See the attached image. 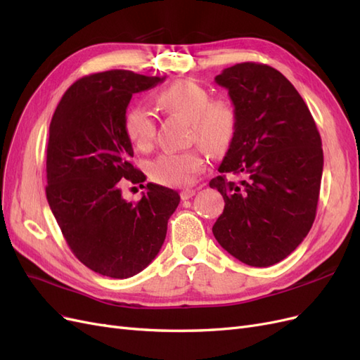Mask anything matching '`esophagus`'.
Masks as SVG:
<instances>
[{
    "instance_id": "esophagus-1",
    "label": "esophagus",
    "mask_w": 360,
    "mask_h": 360,
    "mask_svg": "<svg viewBox=\"0 0 360 360\" xmlns=\"http://www.w3.org/2000/svg\"><path fill=\"white\" fill-rule=\"evenodd\" d=\"M195 193H197V191H195V189H183L180 192V197H181V200H189V198L193 197Z\"/></svg>"
}]
</instances>
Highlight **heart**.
Returning <instances> with one entry per match:
<instances>
[{"label": "heart", "instance_id": "1", "mask_svg": "<svg viewBox=\"0 0 360 360\" xmlns=\"http://www.w3.org/2000/svg\"><path fill=\"white\" fill-rule=\"evenodd\" d=\"M156 103L169 112L189 118V139H198L210 153H221L231 144L237 129V114L225 101H210V93L192 81H177L156 94ZM126 135L138 150L155 143V117L143 106H134L124 117ZM200 148L165 151L150 163V176L165 186H186L204 168Z\"/></svg>", "mask_w": 360, "mask_h": 360}]
</instances>
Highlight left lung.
I'll return each instance as SVG.
<instances>
[{
    "mask_svg": "<svg viewBox=\"0 0 360 360\" xmlns=\"http://www.w3.org/2000/svg\"><path fill=\"white\" fill-rule=\"evenodd\" d=\"M225 86L237 129L210 188L225 201L216 240L242 263L269 267L309 233L323 174L321 138L292 84L276 69L240 63L214 78ZM226 173L243 177L240 184Z\"/></svg>",
    "mask_w": 360,
    "mask_h": 360,
    "instance_id": "left-lung-1",
    "label": "left lung"
}]
</instances>
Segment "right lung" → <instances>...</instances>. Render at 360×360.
I'll return each mask as SVG.
<instances>
[{
  "mask_svg": "<svg viewBox=\"0 0 360 360\" xmlns=\"http://www.w3.org/2000/svg\"><path fill=\"white\" fill-rule=\"evenodd\" d=\"M165 76L130 70L93 73L69 86L49 126L46 198L75 257L96 274L126 279L155 259L180 195L147 183L138 202L122 197L123 181H144L132 165L124 117L132 96Z\"/></svg>",
  "mask_w": 360,
  "mask_h": 360,
  "instance_id": "1",
  "label": "right lung"
}]
</instances>
